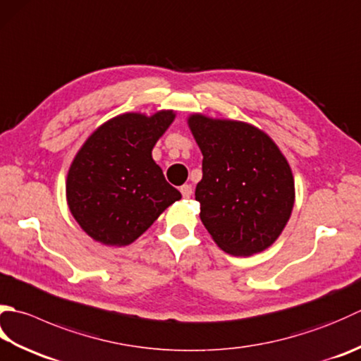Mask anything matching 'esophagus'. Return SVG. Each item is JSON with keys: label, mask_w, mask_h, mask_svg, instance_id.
<instances>
[{"label": "esophagus", "mask_w": 361, "mask_h": 361, "mask_svg": "<svg viewBox=\"0 0 361 361\" xmlns=\"http://www.w3.org/2000/svg\"><path fill=\"white\" fill-rule=\"evenodd\" d=\"M180 192H181L183 197H185V199H189L190 194H192V186H190V185H183L180 188Z\"/></svg>", "instance_id": "obj_1"}]
</instances>
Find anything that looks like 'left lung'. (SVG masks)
<instances>
[{"label":"left lung","mask_w":361,"mask_h":361,"mask_svg":"<svg viewBox=\"0 0 361 361\" xmlns=\"http://www.w3.org/2000/svg\"><path fill=\"white\" fill-rule=\"evenodd\" d=\"M188 126L203 154L195 200L213 241L250 257L277 241L291 217L295 188L285 154L258 126L194 112Z\"/></svg>","instance_id":"obj_1"}]
</instances>
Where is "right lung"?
<instances>
[{
  "mask_svg": "<svg viewBox=\"0 0 361 361\" xmlns=\"http://www.w3.org/2000/svg\"><path fill=\"white\" fill-rule=\"evenodd\" d=\"M173 120V109L118 114L98 126L75 154L66 181L67 204L94 241L130 245L181 199L152 157Z\"/></svg>",
  "mask_w": 361,
  "mask_h": 361,
  "instance_id": "1",
  "label": "right lung"
}]
</instances>
